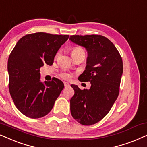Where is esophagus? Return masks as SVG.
I'll return each mask as SVG.
<instances>
[{"label":"esophagus","mask_w":147,"mask_h":147,"mask_svg":"<svg viewBox=\"0 0 147 147\" xmlns=\"http://www.w3.org/2000/svg\"><path fill=\"white\" fill-rule=\"evenodd\" d=\"M64 87H68V86H69V83H67V82H64Z\"/></svg>","instance_id":"obj_1"}]
</instances>
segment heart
<instances>
[{
    "label": "heart",
    "instance_id": "1",
    "mask_svg": "<svg viewBox=\"0 0 147 147\" xmlns=\"http://www.w3.org/2000/svg\"><path fill=\"white\" fill-rule=\"evenodd\" d=\"M71 54H72V57H75V56H82L83 57L85 58L86 56V52L85 50H84L83 48H82L81 46H75L73 48H72L71 49ZM60 55V52H57L56 55V58H58ZM62 77L64 78V79H68L69 77V75L68 74L64 73L62 74Z\"/></svg>",
    "mask_w": 147,
    "mask_h": 147
}]
</instances>
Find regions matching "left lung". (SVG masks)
<instances>
[{
  "label": "left lung",
  "instance_id": "obj_1",
  "mask_svg": "<svg viewBox=\"0 0 147 147\" xmlns=\"http://www.w3.org/2000/svg\"><path fill=\"white\" fill-rule=\"evenodd\" d=\"M70 40L87 49V66L79 80L91 84L89 89L83 90L71 85L75 94L70 101V112L80 124L89 126L102 120L118 98L122 59L113 43L101 35H77Z\"/></svg>",
  "mask_w": 147,
  "mask_h": 147
}]
</instances>
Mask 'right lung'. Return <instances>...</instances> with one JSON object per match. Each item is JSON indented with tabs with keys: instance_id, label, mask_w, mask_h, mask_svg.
<instances>
[{
	"instance_id": "right-lung-1",
	"label": "right lung",
	"mask_w": 147,
	"mask_h": 147,
	"mask_svg": "<svg viewBox=\"0 0 147 147\" xmlns=\"http://www.w3.org/2000/svg\"><path fill=\"white\" fill-rule=\"evenodd\" d=\"M68 37L44 32L25 35L10 54L9 92L15 106L25 116L40 118L48 114L64 89V83L57 78L40 82V68L45 64L52 65Z\"/></svg>"
}]
</instances>
